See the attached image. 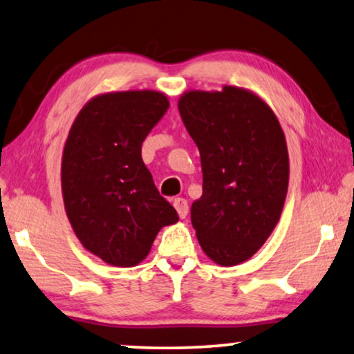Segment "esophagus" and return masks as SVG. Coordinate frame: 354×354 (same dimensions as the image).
Wrapping results in <instances>:
<instances>
[{"instance_id":"esophagus-1","label":"esophagus","mask_w":354,"mask_h":354,"mask_svg":"<svg viewBox=\"0 0 354 354\" xmlns=\"http://www.w3.org/2000/svg\"><path fill=\"white\" fill-rule=\"evenodd\" d=\"M174 207H176L178 217H180V219H185L188 214V201L185 198H176V200H174Z\"/></svg>"}]
</instances>
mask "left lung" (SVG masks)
<instances>
[{
	"label": "left lung",
	"instance_id": "obj_1",
	"mask_svg": "<svg viewBox=\"0 0 354 354\" xmlns=\"http://www.w3.org/2000/svg\"><path fill=\"white\" fill-rule=\"evenodd\" d=\"M177 104L201 156L203 195L190 212L196 239L216 264L245 263L282 214L290 177L283 130L270 106L241 86L188 90Z\"/></svg>",
	"mask_w": 354,
	"mask_h": 354
}]
</instances>
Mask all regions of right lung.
<instances>
[{"mask_svg":"<svg viewBox=\"0 0 354 354\" xmlns=\"http://www.w3.org/2000/svg\"><path fill=\"white\" fill-rule=\"evenodd\" d=\"M169 108L154 90L109 91L80 109L67 135L61 188L82 246L115 268L147 258L158 232L178 221L154 187L142 143Z\"/></svg>","mask_w":354,"mask_h":354,"instance_id":"obj_1","label":"right lung"}]
</instances>
